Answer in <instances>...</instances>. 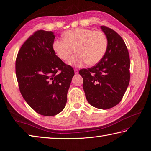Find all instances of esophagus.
<instances>
[{
	"mask_svg": "<svg viewBox=\"0 0 151 151\" xmlns=\"http://www.w3.org/2000/svg\"><path fill=\"white\" fill-rule=\"evenodd\" d=\"M78 72H79L78 70L76 69V68H75V69H74V73H75V74H78Z\"/></svg>",
	"mask_w": 151,
	"mask_h": 151,
	"instance_id": "1",
	"label": "esophagus"
}]
</instances>
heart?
I'll return each instance as SVG.
<instances>
[{
  "label": "heart",
  "instance_id": "obj_1",
  "mask_svg": "<svg viewBox=\"0 0 151 151\" xmlns=\"http://www.w3.org/2000/svg\"><path fill=\"white\" fill-rule=\"evenodd\" d=\"M108 42L101 31L88 28H76L67 31L63 39L55 40L53 49L57 55L64 61L68 60L75 49L77 55L68 61L72 66L96 65L106 52Z\"/></svg>",
  "mask_w": 151,
  "mask_h": 151
}]
</instances>
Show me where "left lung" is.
<instances>
[{
    "instance_id": "obj_1",
    "label": "left lung",
    "mask_w": 151,
    "mask_h": 151,
    "mask_svg": "<svg viewBox=\"0 0 151 151\" xmlns=\"http://www.w3.org/2000/svg\"><path fill=\"white\" fill-rule=\"evenodd\" d=\"M108 46L103 58L95 66L83 68V89L88 103L103 109L120 102L130 82V57L124 41L114 30L101 26Z\"/></svg>"
}]
</instances>
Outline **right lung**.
<instances>
[{"label": "right lung", "instance_id": "right-lung-1", "mask_svg": "<svg viewBox=\"0 0 151 151\" xmlns=\"http://www.w3.org/2000/svg\"><path fill=\"white\" fill-rule=\"evenodd\" d=\"M52 31L39 30L22 45L16 60L20 92L29 106L40 115L60 113L74 70L58 57L53 49Z\"/></svg>", "mask_w": 151, "mask_h": 151}]
</instances>
